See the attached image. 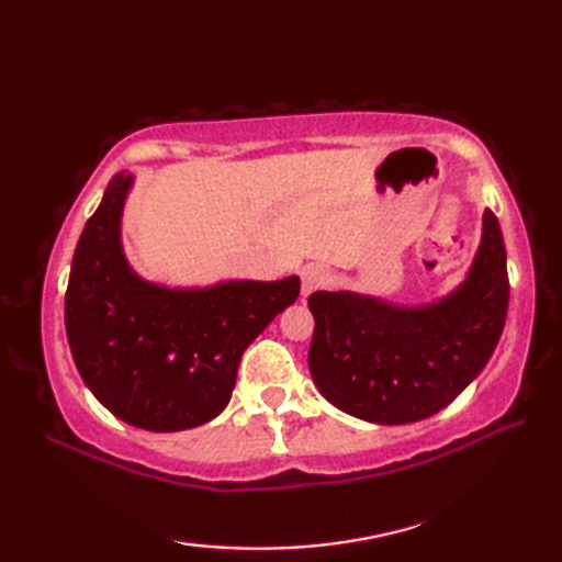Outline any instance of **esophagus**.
Listing matches in <instances>:
<instances>
[{
  "mask_svg": "<svg viewBox=\"0 0 562 562\" xmlns=\"http://www.w3.org/2000/svg\"><path fill=\"white\" fill-rule=\"evenodd\" d=\"M328 282H330V272L324 266H316V262H312V266H306L302 270V292L304 294H312L321 288H326Z\"/></svg>",
  "mask_w": 562,
  "mask_h": 562,
  "instance_id": "34e87169",
  "label": "esophagus"
}]
</instances>
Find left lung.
Returning <instances> with one entry per match:
<instances>
[{
  "label": "left lung",
  "instance_id": "left-lung-1",
  "mask_svg": "<svg viewBox=\"0 0 562 562\" xmlns=\"http://www.w3.org/2000/svg\"><path fill=\"white\" fill-rule=\"evenodd\" d=\"M507 304L503 232L485 210L469 280L447 300L398 308L350 292L308 296L316 321L308 369L342 413L379 425L425 420L483 372L503 336Z\"/></svg>",
  "mask_w": 562,
  "mask_h": 562
}]
</instances>
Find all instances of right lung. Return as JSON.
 <instances>
[{"mask_svg":"<svg viewBox=\"0 0 562 562\" xmlns=\"http://www.w3.org/2000/svg\"><path fill=\"white\" fill-rule=\"evenodd\" d=\"M133 176L111 178L71 258L65 328L75 364L105 408L127 425L178 432L217 417L241 355L300 296V278L164 290L142 282L121 248Z\"/></svg>","mask_w":562,"mask_h":562,"instance_id":"right-lung-1","label":"right lung"}]
</instances>
